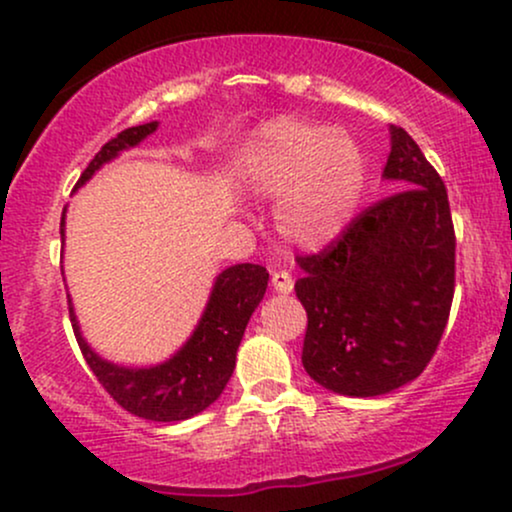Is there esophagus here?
<instances>
[{"label": "esophagus", "instance_id": "34e87169", "mask_svg": "<svg viewBox=\"0 0 512 512\" xmlns=\"http://www.w3.org/2000/svg\"><path fill=\"white\" fill-rule=\"evenodd\" d=\"M272 286L276 293L288 295L293 291V276L288 272H272Z\"/></svg>", "mask_w": 512, "mask_h": 512}]
</instances>
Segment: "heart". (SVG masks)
<instances>
[{"instance_id":"b5f03b06","label":"heart","mask_w":512,"mask_h":512,"mask_svg":"<svg viewBox=\"0 0 512 512\" xmlns=\"http://www.w3.org/2000/svg\"><path fill=\"white\" fill-rule=\"evenodd\" d=\"M240 166L252 195L279 200L281 236L307 250L341 236L367 181L365 152L353 135L295 116L257 128Z\"/></svg>"}]
</instances>
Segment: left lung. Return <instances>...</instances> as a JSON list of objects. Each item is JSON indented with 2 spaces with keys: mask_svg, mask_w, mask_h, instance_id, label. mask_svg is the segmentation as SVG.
Listing matches in <instances>:
<instances>
[{
  "mask_svg": "<svg viewBox=\"0 0 512 512\" xmlns=\"http://www.w3.org/2000/svg\"><path fill=\"white\" fill-rule=\"evenodd\" d=\"M384 176L398 193L365 209L319 255L298 257L303 367L324 389L374 398L417 379L446 329L455 286L448 193L403 128Z\"/></svg>",
  "mask_w": 512,
  "mask_h": 512,
  "instance_id": "1",
  "label": "left lung"
}]
</instances>
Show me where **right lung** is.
Wrapping results in <instances>:
<instances>
[{"mask_svg": "<svg viewBox=\"0 0 512 512\" xmlns=\"http://www.w3.org/2000/svg\"><path fill=\"white\" fill-rule=\"evenodd\" d=\"M159 121L143 123L121 131L97 152L95 159L78 178L76 190L90 181L104 164L123 150L140 145L147 135L157 131ZM66 207L61 214V243H64ZM269 272L260 264H233L214 279L212 293L200 322L188 341L169 360L150 367H126L104 360L90 348L80 331L76 310L69 300L73 334L100 384L116 403L131 415L152 422H181L207 410L221 396L236 369V353L243 341L245 326L252 312L262 303L267 291Z\"/></svg>", "mask_w": 512, "mask_h": 512, "instance_id": "obj_1", "label": "right lung"}]
</instances>
